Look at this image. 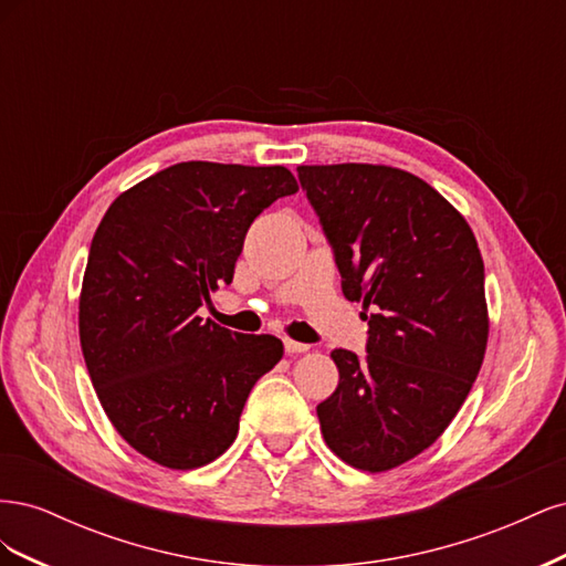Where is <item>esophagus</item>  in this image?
Returning <instances> with one entry per match:
<instances>
[{"label": "esophagus", "instance_id": "esophagus-1", "mask_svg": "<svg viewBox=\"0 0 566 566\" xmlns=\"http://www.w3.org/2000/svg\"><path fill=\"white\" fill-rule=\"evenodd\" d=\"M283 345H285V352H287V354H304V352H310V345H302V342H295V339H290V337L283 339Z\"/></svg>", "mask_w": 566, "mask_h": 566}]
</instances>
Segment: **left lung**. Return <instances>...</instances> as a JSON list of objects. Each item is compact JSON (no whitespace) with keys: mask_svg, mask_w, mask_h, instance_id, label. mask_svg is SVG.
Masks as SVG:
<instances>
[{"mask_svg":"<svg viewBox=\"0 0 566 566\" xmlns=\"http://www.w3.org/2000/svg\"><path fill=\"white\" fill-rule=\"evenodd\" d=\"M342 273L370 310L368 356L335 349L339 385L316 413L328 449L387 472L443 434L465 403L489 342L484 260L453 205L389 165H300Z\"/></svg>","mask_w":566,"mask_h":566,"instance_id":"8db88e82","label":"left lung"}]
</instances>
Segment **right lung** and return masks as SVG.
I'll list each match as a JSON object with an SVG mask.
<instances>
[{"label": "right lung", "instance_id": "add662e5", "mask_svg": "<svg viewBox=\"0 0 566 566\" xmlns=\"http://www.w3.org/2000/svg\"><path fill=\"white\" fill-rule=\"evenodd\" d=\"M300 186L281 165L179 163L119 193L80 290V345L96 397L134 451L169 470L224 453L254 382L283 358L273 335L202 321L233 281L254 217Z\"/></svg>", "mask_w": 566, "mask_h": 566}]
</instances>
